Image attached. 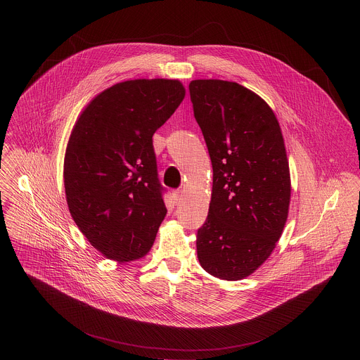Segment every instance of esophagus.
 Here are the masks:
<instances>
[{
    "label": "esophagus",
    "mask_w": 360,
    "mask_h": 360,
    "mask_svg": "<svg viewBox=\"0 0 360 360\" xmlns=\"http://www.w3.org/2000/svg\"><path fill=\"white\" fill-rule=\"evenodd\" d=\"M181 197H183V193L181 191H174L173 193V201L174 204H179L181 201Z\"/></svg>",
    "instance_id": "1"
}]
</instances>
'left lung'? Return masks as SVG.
<instances>
[{"instance_id": "obj_1", "label": "left lung", "mask_w": 360, "mask_h": 360, "mask_svg": "<svg viewBox=\"0 0 360 360\" xmlns=\"http://www.w3.org/2000/svg\"><path fill=\"white\" fill-rule=\"evenodd\" d=\"M188 87L213 167L198 260L213 277L243 280L271 255L288 217L284 137L273 109L250 89L217 79L193 80Z\"/></svg>"}]
</instances>
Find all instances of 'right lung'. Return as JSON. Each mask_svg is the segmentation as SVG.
<instances>
[{"label": "right lung", "instance_id": "right-lung-1", "mask_svg": "<svg viewBox=\"0 0 360 360\" xmlns=\"http://www.w3.org/2000/svg\"><path fill=\"white\" fill-rule=\"evenodd\" d=\"M186 89L174 79H136L97 94L79 115L66 146L63 184L69 212L103 257H146L166 216L153 136Z\"/></svg>", "mask_w": 360, "mask_h": 360}]
</instances>
